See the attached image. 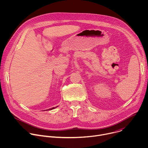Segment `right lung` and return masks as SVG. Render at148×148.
Instances as JSON below:
<instances>
[{
	"instance_id": "add662e5",
	"label": "right lung",
	"mask_w": 148,
	"mask_h": 148,
	"mask_svg": "<svg viewBox=\"0 0 148 148\" xmlns=\"http://www.w3.org/2000/svg\"><path fill=\"white\" fill-rule=\"evenodd\" d=\"M56 107H53V108H50V109H49V110H53V109H54V108H56Z\"/></svg>"
}]
</instances>
